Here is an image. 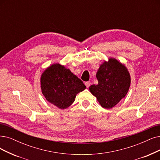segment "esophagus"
Returning a JSON list of instances; mask_svg holds the SVG:
<instances>
[{"label":"esophagus","instance_id":"1","mask_svg":"<svg viewBox=\"0 0 160 160\" xmlns=\"http://www.w3.org/2000/svg\"><path fill=\"white\" fill-rule=\"evenodd\" d=\"M85 85H86V87H87V88H88L89 87H90V85H91V81H87V82H85Z\"/></svg>","mask_w":160,"mask_h":160}]
</instances>
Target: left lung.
I'll use <instances>...</instances> for the list:
<instances>
[{
    "label": "left lung",
    "mask_w": 160,
    "mask_h": 160,
    "mask_svg": "<svg viewBox=\"0 0 160 160\" xmlns=\"http://www.w3.org/2000/svg\"><path fill=\"white\" fill-rule=\"evenodd\" d=\"M98 83L89 87L102 107L110 109L125 97L131 84L128 70L114 58L100 66L97 73Z\"/></svg>",
    "instance_id": "obj_1"
}]
</instances>
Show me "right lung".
<instances>
[{"label": "right lung", "instance_id": "1", "mask_svg": "<svg viewBox=\"0 0 160 160\" xmlns=\"http://www.w3.org/2000/svg\"><path fill=\"white\" fill-rule=\"evenodd\" d=\"M41 85L45 98L60 109L69 107L76 94L86 88L78 77L59 63L50 66L43 72Z\"/></svg>", "mask_w": 160, "mask_h": 160}]
</instances>
